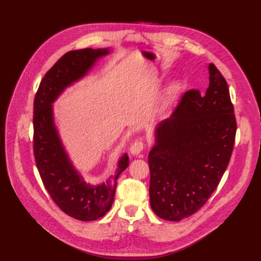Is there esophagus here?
<instances>
[{
  "label": "esophagus",
  "instance_id": "34e87169",
  "mask_svg": "<svg viewBox=\"0 0 261 261\" xmlns=\"http://www.w3.org/2000/svg\"><path fill=\"white\" fill-rule=\"evenodd\" d=\"M143 148H145V143L141 142V141H136L132 143V146L130 148V152L132 156H138V154H140L141 151L143 150Z\"/></svg>",
  "mask_w": 261,
  "mask_h": 261
}]
</instances>
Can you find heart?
<instances>
[{
  "mask_svg": "<svg viewBox=\"0 0 261 261\" xmlns=\"http://www.w3.org/2000/svg\"><path fill=\"white\" fill-rule=\"evenodd\" d=\"M180 88H181L180 83L177 81L171 82L170 84L167 86V88H166V91L164 93L162 101H160L159 108H158V113L160 115L164 116L166 113H167V111L169 110L171 105L176 102V99L179 96Z\"/></svg>",
  "mask_w": 261,
  "mask_h": 261,
  "instance_id": "heart-1",
  "label": "heart"
}]
</instances>
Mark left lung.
<instances>
[{
    "instance_id": "left-lung-1",
    "label": "left lung",
    "mask_w": 261,
    "mask_h": 261,
    "mask_svg": "<svg viewBox=\"0 0 261 261\" xmlns=\"http://www.w3.org/2000/svg\"><path fill=\"white\" fill-rule=\"evenodd\" d=\"M208 74L205 95L186 92L170 118L154 127L149 195L164 220L196 213L218 187L233 150L237 122L228 84L213 64Z\"/></svg>"
}]
</instances>
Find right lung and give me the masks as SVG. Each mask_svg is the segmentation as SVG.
I'll list each match as a JSON object with an SVG mask.
<instances>
[{"instance_id": "obj_1", "label": "right lung", "mask_w": 261, "mask_h": 261, "mask_svg": "<svg viewBox=\"0 0 261 261\" xmlns=\"http://www.w3.org/2000/svg\"><path fill=\"white\" fill-rule=\"evenodd\" d=\"M109 54V48H85L65 54L42 79L33 103V152L39 174L58 207L81 221H95L109 212L116 182L129 166V157L125 152L122 154L115 175L105 182H86L65 150L55 124L53 104L66 88L85 77L97 60Z\"/></svg>"}]
</instances>
